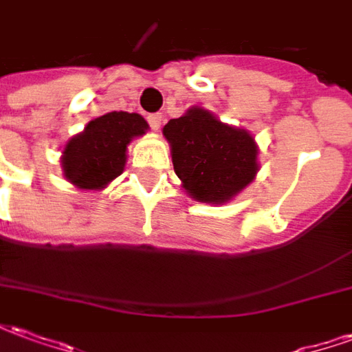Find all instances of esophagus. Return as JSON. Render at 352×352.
Segmentation results:
<instances>
[{
	"instance_id": "esophagus-1",
	"label": "esophagus",
	"mask_w": 352,
	"mask_h": 352,
	"mask_svg": "<svg viewBox=\"0 0 352 352\" xmlns=\"http://www.w3.org/2000/svg\"><path fill=\"white\" fill-rule=\"evenodd\" d=\"M146 120H148V124H151V128H153L154 131H158L160 130L164 116H162V113H154V115L146 116Z\"/></svg>"
}]
</instances>
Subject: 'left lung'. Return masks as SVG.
Segmentation results:
<instances>
[{
  "label": "left lung",
  "mask_w": 352,
  "mask_h": 352,
  "mask_svg": "<svg viewBox=\"0 0 352 352\" xmlns=\"http://www.w3.org/2000/svg\"><path fill=\"white\" fill-rule=\"evenodd\" d=\"M175 175L196 201L222 206L258 173V145L251 131L222 122L204 107H190L164 126Z\"/></svg>",
  "instance_id": "1"
}]
</instances>
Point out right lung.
Masks as SVG:
<instances>
[{"mask_svg":"<svg viewBox=\"0 0 352 352\" xmlns=\"http://www.w3.org/2000/svg\"><path fill=\"white\" fill-rule=\"evenodd\" d=\"M148 124L138 113L111 111L67 139L62 148V173L79 190H103L126 168L131 139L145 135Z\"/></svg>","mask_w":352,"mask_h":352,"instance_id":"obj_1","label":"right lung"}]
</instances>
